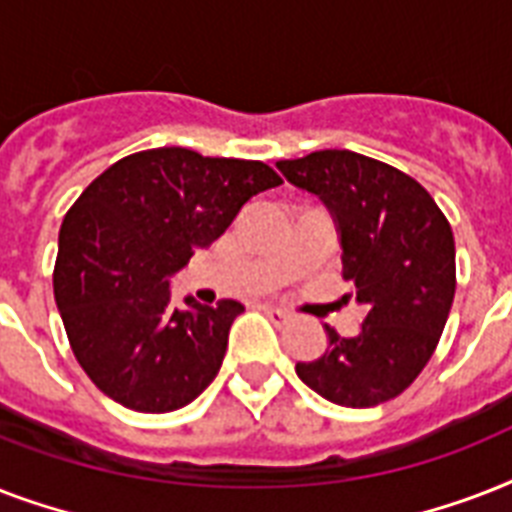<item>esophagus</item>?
Here are the masks:
<instances>
[{"instance_id":"obj_1","label":"esophagus","mask_w":512,"mask_h":512,"mask_svg":"<svg viewBox=\"0 0 512 512\" xmlns=\"http://www.w3.org/2000/svg\"><path fill=\"white\" fill-rule=\"evenodd\" d=\"M263 311L271 316V319L276 321H289L292 319V313L284 311V308H279V305H271V303H263Z\"/></svg>"}]
</instances>
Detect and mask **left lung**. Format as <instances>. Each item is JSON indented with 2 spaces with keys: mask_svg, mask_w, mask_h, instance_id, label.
Returning a JSON list of instances; mask_svg holds the SVG:
<instances>
[{
  "mask_svg": "<svg viewBox=\"0 0 512 512\" xmlns=\"http://www.w3.org/2000/svg\"><path fill=\"white\" fill-rule=\"evenodd\" d=\"M335 220L342 276L356 284L364 324L327 327V350L297 361V377L332 404L366 409L396 398L425 369L454 300V236L417 180L356 151L276 162Z\"/></svg>",
  "mask_w": 512,
  "mask_h": 512,
  "instance_id": "8db88e82",
  "label": "left lung"
}]
</instances>
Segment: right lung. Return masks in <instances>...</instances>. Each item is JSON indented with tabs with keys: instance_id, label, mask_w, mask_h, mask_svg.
<instances>
[{
	"instance_id": "right-lung-1",
	"label": "right lung",
	"mask_w": 512,
	"mask_h": 512,
	"mask_svg": "<svg viewBox=\"0 0 512 512\" xmlns=\"http://www.w3.org/2000/svg\"><path fill=\"white\" fill-rule=\"evenodd\" d=\"M276 185L263 162L151 148L84 188L60 225L52 287L76 361L108 398L175 412L215 380L244 305L188 295L177 308L170 279Z\"/></svg>"
}]
</instances>
